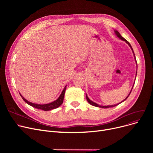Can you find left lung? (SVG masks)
<instances>
[{
  "label": "left lung",
  "instance_id": "obj_1",
  "mask_svg": "<svg viewBox=\"0 0 153 153\" xmlns=\"http://www.w3.org/2000/svg\"><path fill=\"white\" fill-rule=\"evenodd\" d=\"M114 32H115V35H117V36L119 38V39H120L121 40H122V41H124V42H125L128 45H129V46L131 48V50H132V52H133V56H134V60H135V61H136V67H137L138 66H137V62H136V58H135V55H134V51H133V48H132V47H131V45H130V43L128 42L127 40H126L123 37H122V35L120 34V33L119 32L117 31V30H114ZM136 74H137V72H136ZM134 82H135V81H134ZM133 85H134V84H133ZM133 87H132V89H133ZM132 89H131V91H130V94H128V95L127 96V97L123 100V101H122L121 102H120V103H117V104H115V105H107V106H102V105H99V104H97V103H95V102H92V100H91L90 99H89V98L88 97V96H87V95L86 94V99H87V102H89L91 105H93V106H94V107H100V108H110V107H115V106H117V105H118V104H120V103H121L122 102H124L125 100H126V99L128 97V96L130 95V93H131V91H132Z\"/></svg>",
  "mask_w": 153,
  "mask_h": 153
}]
</instances>
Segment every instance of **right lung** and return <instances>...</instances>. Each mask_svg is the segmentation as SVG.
I'll use <instances>...</instances> for the list:
<instances>
[{"instance_id": "1", "label": "right lung", "mask_w": 153, "mask_h": 153, "mask_svg": "<svg viewBox=\"0 0 153 153\" xmlns=\"http://www.w3.org/2000/svg\"><path fill=\"white\" fill-rule=\"evenodd\" d=\"M66 86L67 85L64 87L61 95H59V97L57 99H56L54 101H53V102H51V103H45V104H38V103L30 102L28 101L27 99L24 98L20 94V95L22 97V98L23 99V100L25 101L27 103H28V105H31V107L36 108L38 109H41V110H45V111H48V110H53V109H55V108H58L62 103L64 97V94H65V91H66Z\"/></svg>"}]
</instances>
